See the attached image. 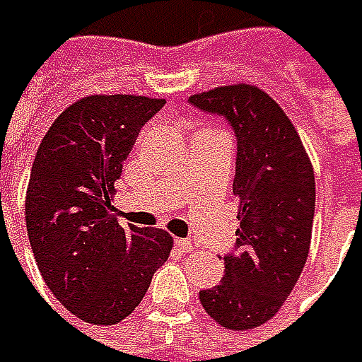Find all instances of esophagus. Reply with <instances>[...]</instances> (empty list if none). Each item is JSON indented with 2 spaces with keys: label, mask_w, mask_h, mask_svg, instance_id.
I'll return each instance as SVG.
<instances>
[{
  "label": "esophagus",
  "mask_w": 362,
  "mask_h": 362,
  "mask_svg": "<svg viewBox=\"0 0 362 362\" xmlns=\"http://www.w3.org/2000/svg\"><path fill=\"white\" fill-rule=\"evenodd\" d=\"M174 243H176V250H178V252H182V253L192 252V243H190L188 239H176Z\"/></svg>",
  "instance_id": "1"
}]
</instances>
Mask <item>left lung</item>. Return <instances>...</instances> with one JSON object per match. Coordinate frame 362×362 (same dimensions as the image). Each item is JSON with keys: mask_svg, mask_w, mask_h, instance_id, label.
Here are the masks:
<instances>
[{"mask_svg": "<svg viewBox=\"0 0 362 362\" xmlns=\"http://www.w3.org/2000/svg\"><path fill=\"white\" fill-rule=\"evenodd\" d=\"M190 105L226 117L237 134V253L224 257L222 281L199 291V300L218 325L245 331L281 310L304 270L315 172L291 119L264 90L222 86L192 94Z\"/></svg>", "mask_w": 362, "mask_h": 362, "instance_id": "obj_1", "label": "left lung"}]
</instances>
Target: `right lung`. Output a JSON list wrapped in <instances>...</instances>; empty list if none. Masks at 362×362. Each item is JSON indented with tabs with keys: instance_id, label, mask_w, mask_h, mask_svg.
<instances>
[{
	"instance_id": "right-lung-1",
	"label": "right lung",
	"mask_w": 362,
	"mask_h": 362,
	"mask_svg": "<svg viewBox=\"0 0 362 362\" xmlns=\"http://www.w3.org/2000/svg\"><path fill=\"white\" fill-rule=\"evenodd\" d=\"M163 98L92 94L64 109L37 148L25 220L56 300L90 325H115L142 302L174 247L161 228L121 226L110 197L140 127Z\"/></svg>"
}]
</instances>
